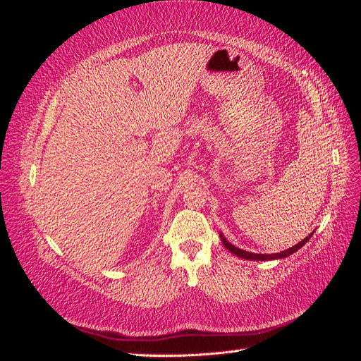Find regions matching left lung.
<instances>
[{
    "label": "left lung",
    "mask_w": 361,
    "mask_h": 361,
    "mask_svg": "<svg viewBox=\"0 0 361 361\" xmlns=\"http://www.w3.org/2000/svg\"><path fill=\"white\" fill-rule=\"evenodd\" d=\"M312 235H313V233H310L309 236H305V238L302 239V241L298 243L297 245H293V247H290V248H288V250H285V251H280V253H276V255H256V253H250V251H245V250H241V248H238V247L232 245L221 233H220V238H221V241H223V245H224L228 251H231V253H233V255L238 256V257L248 259V260H274V259H283V257H288V256L293 255L295 251L300 250L305 243L309 241Z\"/></svg>",
    "instance_id": "1"
}]
</instances>
